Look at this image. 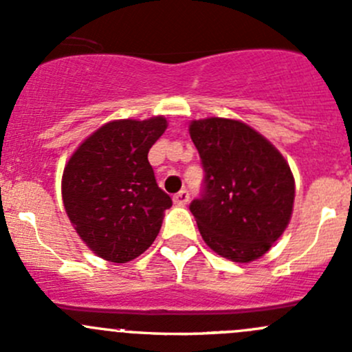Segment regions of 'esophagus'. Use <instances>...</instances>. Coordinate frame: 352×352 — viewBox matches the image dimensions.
I'll list each match as a JSON object with an SVG mask.
<instances>
[{
	"label": "esophagus",
	"instance_id": "obj_1",
	"mask_svg": "<svg viewBox=\"0 0 352 352\" xmlns=\"http://www.w3.org/2000/svg\"><path fill=\"white\" fill-rule=\"evenodd\" d=\"M189 199H190L189 192L184 189V190H180V192H177L175 196H173V202H175L177 206H186L187 202H189Z\"/></svg>",
	"mask_w": 352,
	"mask_h": 352
}]
</instances>
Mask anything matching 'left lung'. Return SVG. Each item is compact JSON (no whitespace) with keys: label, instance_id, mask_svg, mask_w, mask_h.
<instances>
[{"label":"left lung","instance_id":"obj_1","mask_svg":"<svg viewBox=\"0 0 352 352\" xmlns=\"http://www.w3.org/2000/svg\"><path fill=\"white\" fill-rule=\"evenodd\" d=\"M189 133L204 168V189L190 202L202 240L233 262L262 257L293 212L289 165L262 134L240 120H192Z\"/></svg>","mask_w":352,"mask_h":352}]
</instances>
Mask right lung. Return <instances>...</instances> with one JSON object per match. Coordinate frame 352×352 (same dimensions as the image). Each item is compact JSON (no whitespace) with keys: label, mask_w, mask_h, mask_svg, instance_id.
<instances>
[{"label":"right lung","mask_w":352,"mask_h":352,"mask_svg":"<svg viewBox=\"0 0 352 352\" xmlns=\"http://www.w3.org/2000/svg\"><path fill=\"white\" fill-rule=\"evenodd\" d=\"M165 117L112 120L88 136L63 173V202L80 239L105 261L124 264L151 247L172 199L163 192L148 151Z\"/></svg>","instance_id":"add662e5"}]
</instances>
